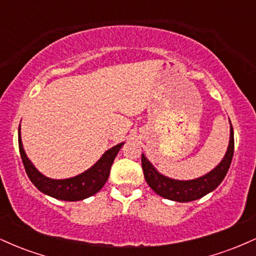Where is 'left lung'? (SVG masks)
Returning a JSON list of instances; mask_svg holds the SVG:
<instances>
[{
	"label": "left lung",
	"instance_id": "8db88e82",
	"mask_svg": "<svg viewBox=\"0 0 256 256\" xmlns=\"http://www.w3.org/2000/svg\"><path fill=\"white\" fill-rule=\"evenodd\" d=\"M234 128H232L230 122V142H228V152H226L222 162L213 171L200 178L192 179V180H177V179H171L158 173L155 167L149 162L148 158L142 154L143 173H144L146 183L158 195L177 202L194 201V200L204 198V195L213 192L222 183L230 168L232 156H234Z\"/></svg>",
	"mask_w": 256,
	"mask_h": 256
}]
</instances>
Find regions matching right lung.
<instances>
[{"label": "right lung", "mask_w": 256, "mask_h": 256, "mask_svg": "<svg viewBox=\"0 0 256 256\" xmlns=\"http://www.w3.org/2000/svg\"><path fill=\"white\" fill-rule=\"evenodd\" d=\"M122 144L124 143H120L108 149L95 165L82 174L68 179H52L38 172L26 156L19 126V152L28 178L40 192L62 201H80L98 192L110 177L112 164Z\"/></svg>", "instance_id": "add662e5"}]
</instances>
